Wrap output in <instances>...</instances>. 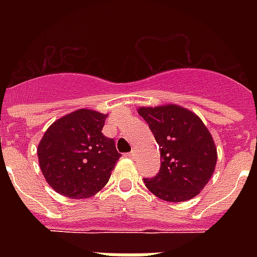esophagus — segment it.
<instances>
[{"instance_id":"34e87169","label":"esophagus","mask_w":257,"mask_h":257,"mask_svg":"<svg viewBox=\"0 0 257 257\" xmlns=\"http://www.w3.org/2000/svg\"><path fill=\"white\" fill-rule=\"evenodd\" d=\"M135 155H136V152H135V151H131V152L126 153V156L128 157H135Z\"/></svg>"}]
</instances>
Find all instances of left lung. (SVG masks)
Here are the masks:
<instances>
[{
    "mask_svg": "<svg viewBox=\"0 0 257 257\" xmlns=\"http://www.w3.org/2000/svg\"><path fill=\"white\" fill-rule=\"evenodd\" d=\"M160 147V171L144 183L161 200L180 203L195 197L215 171L217 152L211 133L195 113L177 105L140 108Z\"/></svg>",
    "mask_w": 257,
    "mask_h": 257,
    "instance_id": "left-lung-1",
    "label": "left lung"
}]
</instances>
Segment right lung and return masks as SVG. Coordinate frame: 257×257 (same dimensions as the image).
<instances>
[{"label":"right lung","mask_w":257,"mask_h":257,"mask_svg":"<svg viewBox=\"0 0 257 257\" xmlns=\"http://www.w3.org/2000/svg\"><path fill=\"white\" fill-rule=\"evenodd\" d=\"M106 114L78 109L50 125L37 149L42 175L70 199L96 195L120 159L113 139L102 135Z\"/></svg>","instance_id":"obj_1"}]
</instances>
